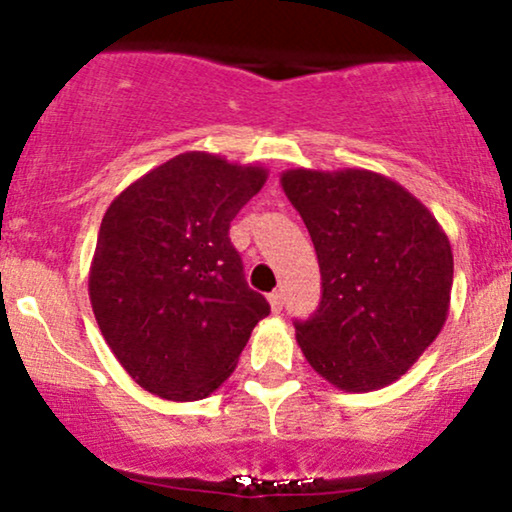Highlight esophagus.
Listing matches in <instances>:
<instances>
[{
    "mask_svg": "<svg viewBox=\"0 0 512 512\" xmlns=\"http://www.w3.org/2000/svg\"><path fill=\"white\" fill-rule=\"evenodd\" d=\"M269 305H272L274 313H281V308H284V296H281L279 291L269 293Z\"/></svg>",
    "mask_w": 512,
    "mask_h": 512,
    "instance_id": "esophagus-1",
    "label": "esophagus"
}]
</instances>
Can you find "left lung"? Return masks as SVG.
Segmentation results:
<instances>
[{"label": "left lung", "mask_w": 512, "mask_h": 512, "mask_svg": "<svg viewBox=\"0 0 512 512\" xmlns=\"http://www.w3.org/2000/svg\"><path fill=\"white\" fill-rule=\"evenodd\" d=\"M281 187L322 274L320 308L296 322L305 361L346 392L395 383L448 320V236L419 199L373 170L291 168Z\"/></svg>", "instance_id": "obj_1"}]
</instances>
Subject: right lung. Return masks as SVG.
<instances>
[{"mask_svg":"<svg viewBox=\"0 0 512 512\" xmlns=\"http://www.w3.org/2000/svg\"><path fill=\"white\" fill-rule=\"evenodd\" d=\"M264 182L267 168L187 151L134 180L105 211L88 296L110 351L151 395L209 397L269 315L228 238Z\"/></svg>","mask_w":512,"mask_h":512,"instance_id":"right-lung-1","label":"right lung"}]
</instances>
